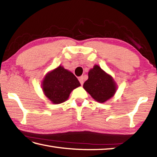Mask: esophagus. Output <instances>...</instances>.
I'll return each mask as SVG.
<instances>
[{
    "mask_svg": "<svg viewBox=\"0 0 157 157\" xmlns=\"http://www.w3.org/2000/svg\"><path fill=\"white\" fill-rule=\"evenodd\" d=\"M78 79H79V82H80L81 85H82V84H84V78H83V76H80V77H79V78H78Z\"/></svg>",
    "mask_w": 157,
    "mask_h": 157,
    "instance_id": "1",
    "label": "esophagus"
}]
</instances>
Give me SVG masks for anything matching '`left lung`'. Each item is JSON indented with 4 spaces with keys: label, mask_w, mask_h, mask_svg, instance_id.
<instances>
[{
    "label": "left lung",
    "mask_w": 157,
    "mask_h": 157,
    "mask_svg": "<svg viewBox=\"0 0 157 157\" xmlns=\"http://www.w3.org/2000/svg\"><path fill=\"white\" fill-rule=\"evenodd\" d=\"M89 79L83 87L95 100L103 103L110 99L116 91V84L112 77L99 66L95 65L88 73Z\"/></svg>",
    "instance_id": "8db88e82"
}]
</instances>
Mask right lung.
I'll list each match as a JSON object with an SVG mask.
<instances>
[{"mask_svg": "<svg viewBox=\"0 0 157 157\" xmlns=\"http://www.w3.org/2000/svg\"><path fill=\"white\" fill-rule=\"evenodd\" d=\"M80 86L74 74L62 66L47 73L42 82L46 96L53 104H60L68 99L71 91Z\"/></svg>", "mask_w": 157, "mask_h": 157, "instance_id": "right-lung-1", "label": "right lung"}]
</instances>
